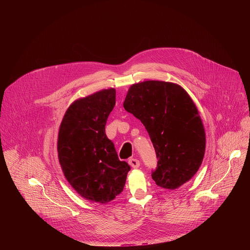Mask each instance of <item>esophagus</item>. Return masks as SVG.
<instances>
[{
  "label": "esophagus",
  "instance_id": "esophagus-1",
  "mask_svg": "<svg viewBox=\"0 0 250 250\" xmlns=\"http://www.w3.org/2000/svg\"><path fill=\"white\" fill-rule=\"evenodd\" d=\"M128 163H129V165H130L132 168H138L139 165H140L139 160H137V159H135V158H130V159L128 160Z\"/></svg>",
  "mask_w": 250,
  "mask_h": 250
}]
</instances>
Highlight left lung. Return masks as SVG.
<instances>
[{"label":"left lung","instance_id":"1","mask_svg":"<svg viewBox=\"0 0 250 250\" xmlns=\"http://www.w3.org/2000/svg\"><path fill=\"white\" fill-rule=\"evenodd\" d=\"M124 108L146 126L154 146L156 185L174 190L199 170L206 148V134L197 106L179 85L163 81L133 84Z\"/></svg>","mask_w":250,"mask_h":250}]
</instances>
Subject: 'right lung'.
Listing matches in <instances>:
<instances>
[{"label":"right lung","mask_w":250,"mask_h":250,"mask_svg":"<svg viewBox=\"0 0 250 250\" xmlns=\"http://www.w3.org/2000/svg\"><path fill=\"white\" fill-rule=\"evenodd\" d=\"M115 104L114 88L76 100L67 109L58 132V159L67 181L84 199L101 204L122 193L130 170L104 132Z\"/></svg>","instance_id":"1"}]
</instances>
